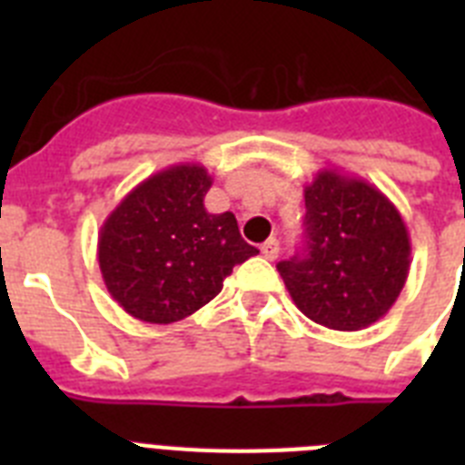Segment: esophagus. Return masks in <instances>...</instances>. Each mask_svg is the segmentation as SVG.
I'll list each match as a JSON object with an SVG mask.
<instances>
[{
  "instance_id": "34e87169",
  "label": "esophagus",
  "mask_w": 465,
  "mask_h": 465,
  "mask_svg": "<svg viewBox=\"0 0 465 465\" xmlns=\"http://www.w3.org/2000/svg\"><path fill=\"white\" fill-rule=\"evenodd\" d=\"M261 253L265 258H268V261H274V258L279 256V242L274 240V237H270L268 242H262V244H261Z\"/></svg>"
}]
</instances>
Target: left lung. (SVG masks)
<instances>
[{
    "label": "left lung",
    "mask_w": 465,
    "mask_h": 465,
    "mask_svg": "<svg viewBox=\"0 0 465 465\" xmlns=\"http://www.w3.org/2000/svg\"><path fill=\"white\" fill-rule=\"evenodd\" d=\"M305 249L277 265L295 307L332 331L380 322L410 272V235L396 204L338 170L305 186Z\"/></svg>",
    "instance_id": "obj_1"
}]
</instances>
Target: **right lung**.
Returning a JSON list of instances; mask_svg holds the SVG:
<instances>
[{"label":"right lung","instance_id":"add662e5","mask_svg":"<svg viewBox=\"0 0 465 465\" xmlns=\"http://www.w3.org/2000/svg\"><path fill=\"white\" fill-rule=\"evenodd\" d=\"M212 176L197 163L143 179L106 216L97 240L111 298L146 323L182 322L223 289L235 265L256 256L232 212L209 213Z\"/></svg>","mask_w":465,"mask_h":465}]
</instances>
